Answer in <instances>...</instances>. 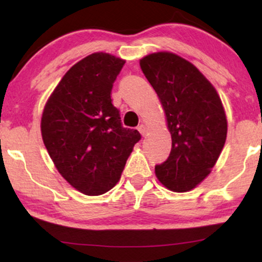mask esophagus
Wrapping results in <instances>:
<instances>
[{
    "instance_id": "obj_1",
    "label": "esophagus",
    "mask_w": 262,
    "mask_h": 262,
    "mask_svg": "<svg viewBox=\"0 0 262 262\" xmlns=\"http://www.w3.org/2000/svg\"><path fill=\"white\" fill-rule=\"evenodd\" d=\"M138 130H139V133L144 137V135H145V133H146V127L144 124H140L139 127H138Z\"/></svg>"
}]
</instances>
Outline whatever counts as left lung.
Returning <instances> with one entry per match:
<instances>
[{
  "label": "left lung",
  "instance_id": "obj_1",
  "mask_svg": "<svg viewBox=\"0 0 262 262\" xmlns=\"http://www.w3.org/2000/svg\"><path fill=\"white\" fill-rule=\"evenodd\" d=\"M140 68L158 93L172 145L156 177L173 192H187L210 173L227 139V117L221 97L202 73L169 52L150 54Z\"/></svg>",
  "mask_w": 262,
  "mask_h": 262
}]
</instances>
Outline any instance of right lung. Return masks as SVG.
<instances>
[{
    "mask_svg": "<svg viewBox=\"0 0 262 262\" xmlns=\"http://www.w3.org/2000/svg\"><path fill=\"white\" fill-rule=\"evenodd\" d=\"M124 60L95 53L64 75L45 104L41 137L56 169L87 196L116 186L133 146L137 129L123 128L111 92Z\"/></svg>",
    "mask_w": 262,
    "mask_h": 262,
    "instance_id": "add662e5",
    "label": "right lung"
}]
</instances>
